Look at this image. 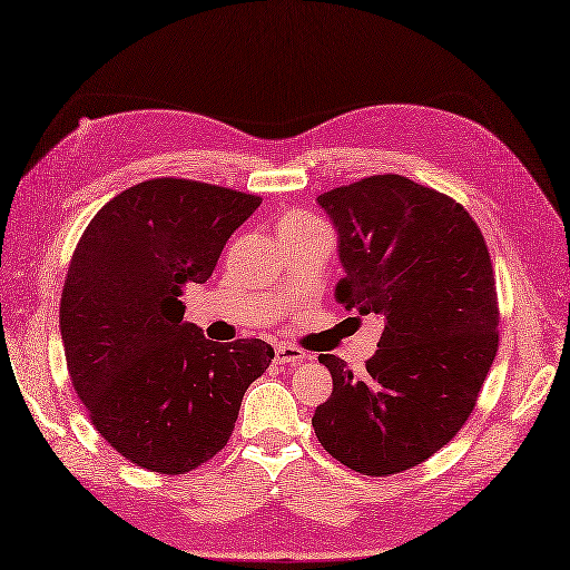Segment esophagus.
<instances>
[{"instance_id":"1","label":"esophagus","mask_w":570,"mask_h":570,"mask_svg":"<svg viewBox=\"0 0 570 570\" xmlns=\"http://www.w3.org/2000/svg\"><path fill=\"white\" fill-rule=\"evenodd\" d=\"M304 360H306L304 350H298V347H294V345L278 343V345L274 347V362H276V365H292V367H296V365H301V362H304Z\"/></svg>"}]
</instances>
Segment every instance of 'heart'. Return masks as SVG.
<instances>
[{
  "mask_svg": "<svg viewBox=\"0 0 570 570\" xmlns=\"http://www.w3.org/2000/svg\"><path fill=\"white\" fill-rule=\"evenodd\" d=\"M306 225H316V220H311L304 213H288L282 217V229H292V227H306Z\"/></svg>",
  "mask_w": 570,
  "mask_h": 570,
  "instance_id": "obj_1",
  "label": "heart"
}]
</instances>
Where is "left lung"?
<instances>
[{
	"label": "left lung",
	"instance_id": "8db88e82",
	"mask_svg": "<svg viewBox=\"0 0 570 570\" xmlns=\"http://www.w3.org/2000/svg\"><path fill=\"white\" fill-rule=\"evenodd\" d=\"M345 276L335 298L384 331L367 372L318 355L333 394L313 414L321 445L362 475L431 458L475 409L498 355V292L475 220L453 198L404 176H370L318 196Z\"/></svg>",
	"mask_w": 570,
	"mask_h": 570
}]
</instances>
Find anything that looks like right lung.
Masks as SVG:
<instances>
[{
	"label": "right lung",
	"instance_id": "obj_1",
	"mask_svg": "<svg viewBox=\"0 0 570 570\" xmlns=\"http://www.w3.org/2000/svg\"><path fill=\"white\" fill-rule=\"evenodd\" d=\"M259 203L198 180H144L102 205L72 254L60 296L70 380L92 426L139 468L180 475L210 460L274 360L259 337L208 341L180 301Z\"/></svg>",
	"mask_w": 570,
	"mask_h": 570
}]
</instances>
